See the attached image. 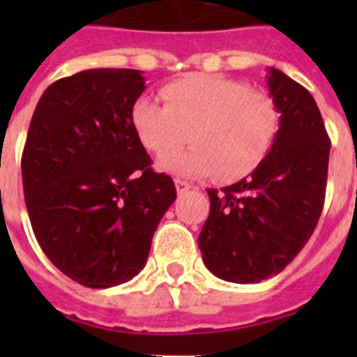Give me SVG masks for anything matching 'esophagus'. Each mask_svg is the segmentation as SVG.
<instances>
[{
    "instance_id": "obj_1",
    "label": "esophagus",
    "mask_w": 357,
    "mask_h": 357,
    "mask_svg": "<svg viewBox=\"0 0 357 357\" xmlns=\"http://www.w3.org/2000/svg\"><path fill=\"white\" fill-rule=\"evenodd\" d=\"M176 189H178V195H183V192H187L189 189H192V183H189V181H185V179L181 178H176Z\"/></svg>"
}]
</instances>
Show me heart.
Masks as SVG:
<instances>
[{
    "mask_svg": "<svg viewBox=\"0 0 357 357\" xmlns=\"http://www.w3.org/2000/svg\"><path fill=\"white\" fill-rule=\"evenodd\" d=\"M165 105L139 98L131 123L148 151L167 153L189 138L190 151L159 159L165 170L215 174L235 181L259 167L280 131V111L266 92L222 75L190 74L161 89Z\"/></svg>",
    "mask_w": 357,
    "mask_h": 357,
    "instance_id": "obj_1",
    "label": "heart"
}]
</instances>
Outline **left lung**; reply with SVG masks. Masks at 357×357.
Instances as JSON below:
<instances>
[{
	"label": "left lung",
	"mask_w": 357,
	"mask_h": 357,
	"mask_svg": "<svg viewBox=\"0 0 357 357\" xmlns=\"http://www.w3.org/2000/svg\"><path fill=\"white\" fill-rule=\"evenodd\" d=\"M280 131L250 178L207 190L211 209L198 246L220 280L259 283L282 272L315 231L324 206L330 137L315 100L276 68L268 70Z\"/></svg>",
	"instance_id": "1"
}]
</instances>
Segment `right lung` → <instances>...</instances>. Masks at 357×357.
I'll use <instances>...</instances> for the list:
<instances>
[{
	"instance_id": "right-lung-1",
	"label": "right lung",
	"mask_w": 357,
	"mask_h": 357,
	"mask_svg": "<svg viewBox=\"0 0 357 357\" xmlns=\"http://www.w3.org/2000/svg\"><path fill=\"white\" fill-rule=\"evenodd\" d=\"M144 89L139 70H85L47 86L31 119L22 153L31 226L47 259L85 287L137 276L176 200L131 123Z\"/></svg>"
}]
</instances>
